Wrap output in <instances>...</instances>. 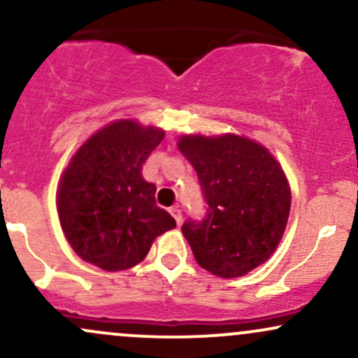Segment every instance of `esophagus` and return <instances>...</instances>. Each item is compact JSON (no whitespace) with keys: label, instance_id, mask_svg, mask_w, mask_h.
Returning a JSON list of instances; mask_svg holds the SVG:
<instances>
[{"label":"esophagus","instance_id":"34e87169","mask_svg":"<svg viewBox=\"0 0 358 358\" xmlns=\"http://www.w3.org/2000/svg\"><path fill=\"white\" fill-rule=\"evenodd\" d=\"M170 213L171 215H173V219L176 220V224H182V220H183V217H182V210H180L178 207H171L170 208Z\"/></svg>","mask_w":358,"mask_h":358}]
</instances>
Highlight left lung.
<instances>
[{
  "instance_id": "1",
  "label": "left lung",
  "mask_w": 358,
  "mask_h": 358,
  "mask_svg": "<svg viewBox=\"0 0 358 358\" xmlns=\"http://www.w3.org/2000/svg\"><path fill=\"white\" fill-rule=\"evenodd\" d=\"M178 150L195 168L208 208L182 232L196 262L239 278L271 257L285 234L291 190L268 148L237 134H183Z\"/></svg>"
}]
</instances>
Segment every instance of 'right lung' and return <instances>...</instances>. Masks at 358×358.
I'll use <instances>...</instances> for the list:
<instances>
[{
	"label": "right lung",
	"mask_w": 358,
	"mask_h": 358,
	"mask_svg": "<svg viewBox=\"0 0 358 358\" xmlns=\"http://www.w3.org/2000/svg\"><path fill=\"white\" fill-rule=\"evenodd\" d=\"M163 138V129L119 119L72 156L60 178L57 210L69 244L85 262L129 269L146 257L156 237L176 227L156 205V187L141 175Z\"/></svg>",
	"instance_id": "add662e5"
}]
</instances>
